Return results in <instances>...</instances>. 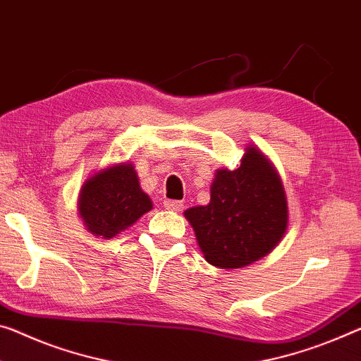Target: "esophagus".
<instances>
[{
	"label": "esophagus",
	"instance_id": "esophagus-1",
	"mask_svg": "<svg viewBox=\"0 0 361 361\" xmlns=\"http://www.w3.org/2000/svg\"><path fill=\"white\" fill-rule=\"evenodd\" d=\"M164 207L170 212H180L183 210V207H185V204L181 201H170V199H167V201L164 202Z\"/></svg>",
	"mask_w": 361,
	"mask_h": 361
}]
</instances>
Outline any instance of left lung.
Segmentation results:
<instances>
[{
  "mask_svg": "<svg viewBox=\"0 0 361 361\" xmlns=\"http://www.w3.org/2000/svg\"><path fill=\"white\" fill-rule=\"evenodd\" d=\"M244 151L238 169L215 171L210 202L185 210L204 259L221 270L263 259L288 230L281 176L259 147L250 145Z\"/></svg>",
  "mask_w": 361,
  "mask_h": 361,
  "instance_id": "1",
  "label": "left lung"
}]
</instances>
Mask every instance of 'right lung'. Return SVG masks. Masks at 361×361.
<instances>
[{
  "label": "right lung",
  "mask_w": 361,
  "mask_h": 361,
  "mask_svg": "<svg viewBox=\"0 0 361 361\" xmlns=\"http://www.w3.org/2000/svg\"><path fill=\"white\" fill-rule=\"evenodd\" d=\"M77 204L88 233L104 239L117 236L152 209L151 197L141 190L131 162L94 171L85 180Z\"/></svg>",
  "instance_id": "add662e5"
}]
</instances>
